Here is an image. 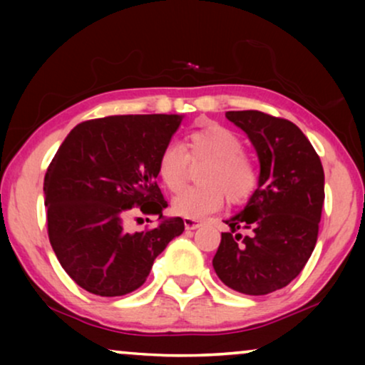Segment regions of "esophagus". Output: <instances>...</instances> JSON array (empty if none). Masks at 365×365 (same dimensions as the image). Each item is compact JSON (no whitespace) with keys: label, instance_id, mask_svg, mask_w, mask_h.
I'll return each mask as SVG.
<instances>
[{"label":"esophagus","instance_id":"esophagus-1","mask_svg":"<svg viewBox=\"0 0 365 365\" xmlns=\"http://www.w3.org/2000/svg\"><path fill=\"white\" fill-rule=\"evenodd\" d=\"M184 227H186L187 231H192V229L199 227V221H197V219H192V217H184Z\"/></svg>","mask_w":365,"mask_h":365}]
</instances>
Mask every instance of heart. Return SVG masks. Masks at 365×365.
Listing matches in <instances>:
<instances>
[{"label": "heart", "instance_id": "obj_1", "mask_svg": "<svg viewBox=\"0 0 365 365\" xmlns=\"http://www.w3.org/2000/svg\"><path fill=\"white\" fill-rule=\"evenodd\" d=\"M189 159L209 161L201 173L202 186L186 187L173 199V211L179 216L201 219L216 212L226 199L244 204L252 197L259 173L252 159L244 154V144L236 133L222 126H209L189 134L182 148L169 144L159 158V176L176 191L186 179Z\"/></svg>", "mask_w": 365, "mask_h": 365}]
</instances>
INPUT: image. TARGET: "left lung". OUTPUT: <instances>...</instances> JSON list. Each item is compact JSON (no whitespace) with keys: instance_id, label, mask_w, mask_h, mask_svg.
<instances>
[{"instance_id":"8db88e82","label":"left lung","mask_w":365,"mask_h":365,"mask_svg":"<svg viewBox=\"0 0 365 365\" xmlns=\"http://www.w3.org/2000/svg\"><path fill=\"white\" fill-rule=\"evenodd\" d=\"M247 134L261 173L241 212L224 221L212 259L217 277L234 291L266 296L286 287L316 247L324 204V169L296 124L261 111H227Z\"/></svg>"}]
</instances>
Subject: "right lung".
Wrapping results in <instances>:
<instances>
[{"label":"right lung","instance_id":"obj_1","mask_svg":"<svg viewBox=\"0 0 365 365\" xmlns=\"http://www.w3.org/2000/svg\"><path fill=\"white\" fill-rule=\"evenodd\" d=\"M179 114H128L78 124L44 176L48 236L64 271L84 291L103 297L141 287L174 237L181 217H164L159 158L178 131ZM158 215L156 228L131 235L128 209Z\"/></svg>","mask_w":365,"mask_h":365}]
</instances>
